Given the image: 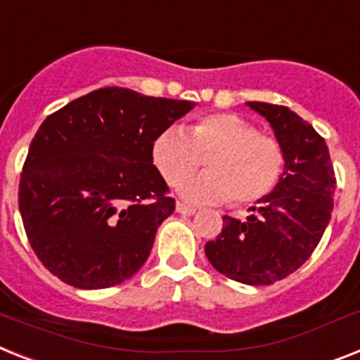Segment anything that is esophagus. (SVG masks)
<instances>
[{
    "instance_id": "1",
    "label": "esophagus",
    "mask_w": 360,
    "mask_h": 360,
    "mask_svg": "<svg viewBox=\"0 0 360 360\" xmlns=\"http://www.w3.org/2000/svg\"><path fill=\"white\" fill-rule=\"evenodd\" d=\"M175 209H177V212H179V214H185V216H192V214H195V209L194 207H188V205H185V203H177V205H175Z\"/></svg>"
}]
</instances>
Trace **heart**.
Returning a JSON list of instances; mask_svg holds the SVG:
<instances>
[{
	"label": "heart",
	"instance_id": "heart-1",
	"mask_svg": "<svg viewBox=\"0 0 360 360\" xmlns=\"http://www.w3.org/2000/svg\"><path fill=\"white\" fill-rule=\"evenodd\" d=\"M207 157V174L183 186V195L195 203L229 200L251 205L276 188L285 170V151L271 134L259 133L255 124L235 112L198 116L190 133L166 127L155 136L151 159L162 179L179 186Z\"/></svg>",
	"mask_w": 360,
	"mask_h": 360
}]
</instances>
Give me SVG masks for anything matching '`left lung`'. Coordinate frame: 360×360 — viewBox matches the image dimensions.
<instances>
[{"mask_svg":"<svg viewBox=\"0 0 360 360\" xmlns=\"http://www.w3.org/2000/svg\"><path fill=\"white\" fill-rule=\"evenodd\" d=\"M264 116L285 151L277 186L240 221L224 216L221 233L205 244L216 270L244 285H271L288 277L316 250L331 220L337 177L326 140L283 105L248 101Z\"/></svg>","mask_w":360,"mask_h":360,"instance_id":"8db88e82","label":"left lung"}]
</instances>
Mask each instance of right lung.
Here are the masks:
<instances>
[{
	"label": "right lung",
	"mask_w": 360,
	"mask_h": 360,
	"mask_svg": "<svg viewBox=\"0 0 360 360\" xmlns=\"http://www.w3.org/2000/svg\"><path fill=\"white\" fill-rule=\"evenodd\" d=\"M192 107L107 86L44 120L23 162L18 205L29 244L60 281L98 290L142 268L175 210L151 144Z\"/></svg>",
	"instance_id": "right-lung-1"
}]
</instances>
